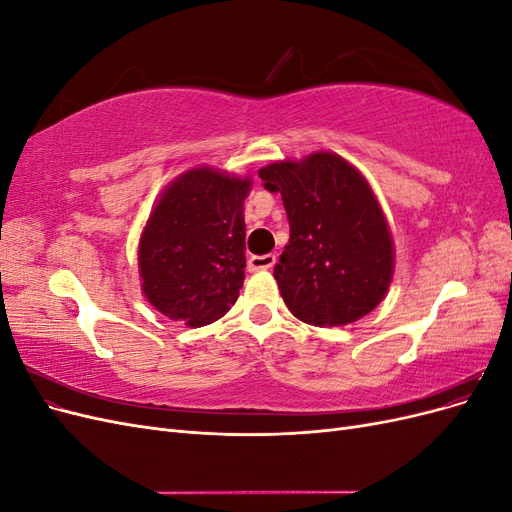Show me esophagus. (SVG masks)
<instances>
[{
	"label": "esophagus",
	"mask_w": 512,
	"mask_h": 512,
	"mask_svg": "<svg viewBox=\"0 0 512 512\" xmlns=\"http://www.w3.org/2000/svg\"><path fill=\"white\" fill-rule=\"evenodd\" d=\"M275 262H277L275 254H265V256H252L247 265H250L252 271H265V269H271Z\"/></svg>",
	"instance_id": "1"
}]
</instances>
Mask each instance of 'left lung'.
<instances>
[{
    "label": "left lung",
    "mask_w": 512,
    "mask_h": 512,
    "mask_svg": "<svg viewBox=\"0 0 512 512\" xmlns=\"http://www.w3.org/2000/svg\"><path fill=\"white\" fill-rule=\"evenodd\" d=\"M280 192L290 239L273 275L290 312L314 327H342L374 309L393 275V241L359 170L335 153L260 170Z\"/></svg>",
    "instance_id": "left-lung-1"
}]
</instances>
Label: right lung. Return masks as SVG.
Segmentation results:
<instances>
[{
	"mask_svg": "<svg viewBox=\"0 0 512 512\" xmlns=\"http://www.w3.org/2000/svg\"><path fill=\"white\" fill-rule=\"evenodd\" d=\"M250 181L196 168L181 175L149 215L138 247L149 303L188 327H205L235 305L243 286V200Z\"/></svg>",
	"mask_w": 512,
	"mask_h": 512,
	"instance_id": "obj_1",
	"label": "right lung"
}]
</instances>
